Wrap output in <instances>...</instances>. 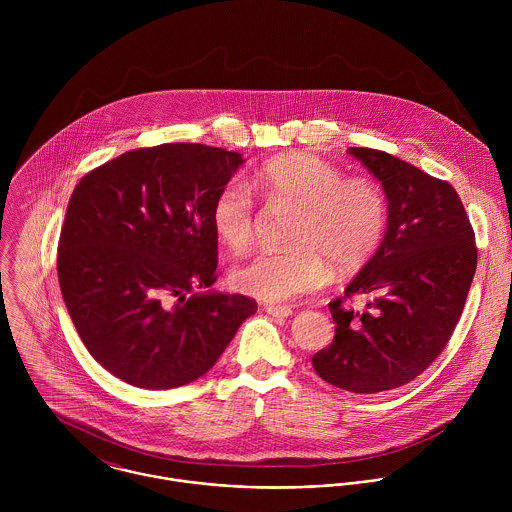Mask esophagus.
<instances>
[{"instance_id": "34e87169", "label": "esophagus", "mask_w": 512, "mask_h": 512, "mask_svg": "<svg viewBox=\"0 0 512 512\" xmlns=\"http://www.w3.org/2000/svg\"><path fill=\"white\" fill-rule=\"evenodd\" d=\"M264 311L272 317H290L293 313L292 307H288V305H272V303H266Z\"/></svg>"}]
</instances>
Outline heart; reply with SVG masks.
<instances>
[{"instance_id": "heart-1", "label": "heart", "mask_w": 512, "mask_h": 512, "mask_svg": "<svg viewBox=\"0 0 512 512\" xmlns=\"http://www.w3.org/2000/svg\"><path fill=\"white\" fill-rule=\"evenodd\" d=\"M274 205L290 207L297 217L288 242L293 248L258 252L230 272L234 290L262 301H288L317 292L339 274L363 268L376 254L388 222L382 189L366 177H345L329 161L309 153H288L264 163L252 177ZM220 242L244 250L256 232L254 201L240 181L226 183L211 209Z\"/></svg>"}]
</instances>
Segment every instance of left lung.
Returning a JSON list of instances; mask_svg holds the SVG:
<instances>
[{
    "label": "left lung",
    "instance_id": "obj_1",
    "mask_svg": "<svg viewBox=\"0 0 512 512\" xmlns=\"http://www.w3.org/2000/svg\"><path fill=\"white\" fill-rule=\"evenodd\" d=\"M380 181L388 201L386 234L345 297L329 303L335 339L313 355L329 384L376 394L398 388L438 359L477 268L475 232L457 191L422 169L370 147H349ZM370 294L359 314L342 301Z\"/></svg>",
    "mask_w": 512,
    "mask_h": 512
}]
</instances>
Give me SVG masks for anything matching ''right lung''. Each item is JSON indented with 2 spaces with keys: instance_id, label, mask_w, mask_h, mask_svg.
I'll return each instance as SVG.
<instances>
[{
  "instance_id": "1",
  "label": "right lung",
  "mask_w": 512,
  "mask_h": 512,
  "mask_svg": "<svg viewBox=\"0 0 512 512\" xmlns=\"http://www.w3.org/2000/svg\"><path fill=\"white\" fill-rule=\"evenodd\" d=\"M244 163L203 144L132 149L74 187L57 272L78 337L120 380L167 390L207 374L256 313L217 282L213 201Z\"/></svg>"
}]
</instances>
